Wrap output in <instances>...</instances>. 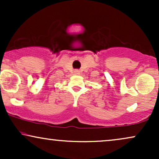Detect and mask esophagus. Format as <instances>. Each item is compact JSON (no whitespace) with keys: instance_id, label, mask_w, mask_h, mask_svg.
Returning <instances> with one entry per match:
<instances>
[{"instance_id":"obj_1","label":"esophagus","mask_w":159,"mask_h":159,"mask_svg":"<svg viewBox=\"0 0 159 159\" xmlns=\"http://www.w3.org/2000/svg\"><path fill=\"white\" fill-rule=\"evenodd\" d=\"M74 73H75V75H79L80 74V72L78 70H75L74 71Z\"/></svg>"}]
</instances>
